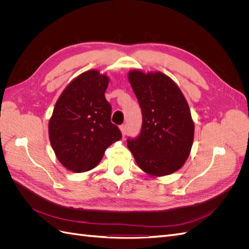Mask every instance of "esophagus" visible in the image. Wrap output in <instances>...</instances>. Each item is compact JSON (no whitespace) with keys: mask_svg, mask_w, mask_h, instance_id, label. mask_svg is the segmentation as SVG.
I'll return each instance as SVG.
<instances>
[{"mask_svg":"<svg viewBox=\"0 0 249 249\" xmlns=\"http://www.w3.org/2000/svg\"><path fill=\"white\" fill-rule=\"evenodd\" d=\"M119 129H120V132H122V134H123V137H124L126 135V125L125 124L120 125Z\"/></svg>","mask_w":249,"mask_h":249,"instance_id":"esophagus-1","label":"esophagus"}]
</instances>
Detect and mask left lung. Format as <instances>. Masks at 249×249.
<instances>
[{
  "label": "left lung",
  "mask_w": 249,
  "mask_h": 249,
  "mask_svg": "<svg viewBox=\"0 0 249 249\" xmlns=\"http://www.w3.org/2000/svg\"><path fill=\"white\" fill-rule=\"evenodd\" d=\"M142 111V127L136 139H127L138 166L150 177L178 171L190 155L194 123L189 105L178 86L163 72L127 73Z\"/></svg>",
  "instance_id": "left-lung-1"
}]
</instances>
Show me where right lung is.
<instances>
[{
  "label": "right lung",
  "instance_id": "add662e5",
  "mask_svg": "<svg viewBox=\"0 0 249 249\" xmlns=\"http://www.w3.org/2000/svg\"><path fill=\"white\" fill-rule=\"evenodd\" d=\"M107 74L90 70L74 78L60 94L49 122V137L59 162L73 172L93 169L112 143L122 139L111 123L105 97Z\"/></svg>",
  "mask_w": 249,
  "mask_h": 249
}]
</instances>
